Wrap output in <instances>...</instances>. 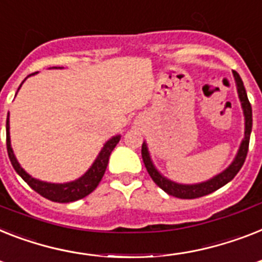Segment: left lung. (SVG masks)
Here are the masks:
<instances>
[{
	"label": "left lung",
	"instance_id": "left-lung-1",
	"mask_svg": "<svg viewBox=\"0 0 262 262\" xmlns=\"http://www.w3.org/2000/svg\"><path fill=\"white\" fill-rule=\"evenodd\" d=\"M233 74H234L238 95H239V99H241L242 103V109H244V114H245V138L242 140V144L241 146H239V150H238L237 157L234 159V161H233L230 167L227 168V169H225L222 173L216 175L215 178H212V179L207 180V182L199 183V184H191V186L178 184V183H173L171 182V180L163 178V176L156 171V168L153 167L152 161H150L146 144L145 142L142 144L141 155L146 171H148V173H149V176L152 178L153 182L156 183L161 190L165 191V192L169 193V195H172V196L180 198V199H195V198L205 196V195H208V193L220 190L221 187L227 184L231 179H234V176L239 172V169H241L244 163H245L246 155H248L249 149L250 132H252V106H250V102H249L248 95H246V90L245 87H244V82H242L241 76L238 75L237 71H233Z\"/></svg>",
	"mask_w": 262,
	"mask_h": 262
}]
</instances>
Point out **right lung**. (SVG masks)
<instances>
[{
	"label": "right lung",
	"instance_id": "1",
	"mask_svg": "<svg viewBox=\"0 0 262 262\" xmlns=\"http://www.w3.org/2000/svg\"><path fill=\"white\" fill-rule=\"evenodd\" d=\"M120 138L121 136H116V137H113L112 140L106 142L105 146L102 148L101 153H99V156L94 161V164L91 165L90 169L82 178H79L75 182L66 183V184H52V183L40 182L37 179H33L32 176L28 175L27 172L20 167L18 161L14 157L12 146H10L9 114H8V118H6V149H8V156H9L10 163H12L13 168L28 186L31 187L32 190H35L41 196L47 198V199H50L52 202H57V203L75 202L78 199L87 196L89 193H91L97 188V186L101 182L102 176H103L106 171V167H107V163H109L110 153L116 148V145L120 141Z\"/></svg>",
	"mask_w": 262,
	"mask_h": 262
}]
</instances>
